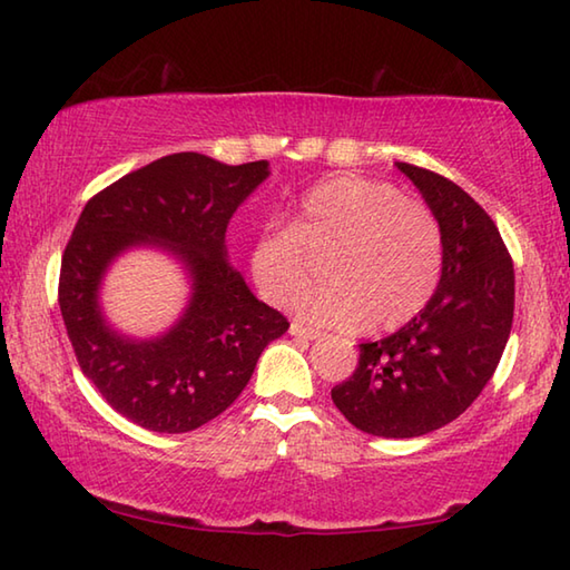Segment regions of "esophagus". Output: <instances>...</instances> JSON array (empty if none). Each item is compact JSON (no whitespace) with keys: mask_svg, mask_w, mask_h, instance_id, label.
Here are the masks:
<instances>
[{"mask_svg":"<svg viewBox=\"0 0 570 570\" xmlns=\"http://www.w3.org/2000/svg\"><path fill=\"white\" fill-rule=\"evenodd\" d=\"M291 335L295 337H305V341H315L321 331H315V327H307L303 323H291Z\"/></svg>","mask_w":570,"mask_h":570,"instance_id":"34e87169","label":"esophagus"}]
</instances>
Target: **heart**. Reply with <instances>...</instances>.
Listing matches in <instances>:
<instances>
[{
	"label": "heart",
	"mask_w": 570,
	"mask_h": 570,
	"mask_svg": "<svg viewBox=\"0 0 570 570\" xmlns=\"http://www.w3.org/2000/svg\"><path fill=\"white\" fill-rule=\"evenodd\" d=\"M326 259L332 285L301 294L293 311L317 325L397 331L431 303L443 275V227L425 203L391 183L337 175L305 189L291 227L249 253L259 295L285 305Z\"/></svg>",
	"instance_id": "b5f03b06"
}]
</instances>
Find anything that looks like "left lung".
Returning <instances> with one entry per match:
<instances>
[{
	"instance_id": "obj_1",
	"label": "left lung",
	"mask_w": 570,
	"mask_h": 570,
	"mask_svg": "<svg viewBox=\"0 0 570 570\" xmlns=\"http://www.w3.org/2000/svg\"><path fill=\"white\" fill-rule=\"evenodd\" d=\"M443 227L435 295L401 331L361 343L331 395L357 431L415 438L455 421L491 381L513 325V259L491 215L433 169L397 163Z\"/></svg>"
}]
</instances>
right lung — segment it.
Instances as JSON below:
<instances>
[{
	"mask_svg": "<svg viewBox=\"0 0 570 570\" xmlns=\"http://www.w3.org/2000/svg\"><path fill=\"white\" fill-rule=\"evenodd\" d=\"M265 177V159L223 165L177 153L119 177L85 205L62 255L59 311L82 373L127 421L155 433L205 425L235 403L259 353L291 327L225 259L229 217ZM139 242L173 248L196 285L184 321L149 344L109 332L96 305L104 267Z\"/></svg>",
	"mask_w": 570,
	"mask_h": 570,
	"instance_id": "obj_1",
	"label": "right lung"
}]
</instances>
